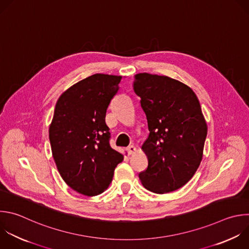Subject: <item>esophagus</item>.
<instances>
[{
  "mask_svg": "<svg viewBox=\"0 0 249 249\" xmlns=\"http://www.w3.org/2000/svg\"><path fill=\"white\" fill-rule=\"evenodd\" d=\"M135 151H136V147H135L134 145H129V146L127 147V152H128V154H129V155L134 154V153H135Z\"/></svg>",
  "mask_w": 249,
  "mask_h": 249,
  "instance_id": "34e87169",
  "label": "esophagus"
}]
</instances>
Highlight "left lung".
I'll list each match as a JSON object with an SVG mask.
<instances>
[{"instance_id":"1","label":"left lung","mask_w":249,"mask_h":249,"mask_svg":"<svg viewBox=\"0 0 249 249\" xmlns=\"http://www.w3.org/2000/svg\"><path fill=\"white\" fill-rule=\"evenodd\" d=\"M134 91L149 131L142 145L148 165L139 178L152 193L174 192L193 178L202 159L207 124L199 101L184 83L156 74H136Z\"/></svg>"}]
</instances>
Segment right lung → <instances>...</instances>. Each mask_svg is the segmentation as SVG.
<instances>
[{"instance_id": "add662e5", "label": "right lung", "mask_w": 249, "mask_h": 249, "mask_svg": "<svg viewBox=\"0 0 249 249\" xmlns=\"http://www.w3.org/2000/svg\"><path fill=\"white\" fill-rule=\"evenodd\" d=\"M122 76L94 74L58 98L49 129L56 168L72 190L88 196L110 185L123 154L109 144L107 109L119 90Z\"/></svg>"}]
</instances>
